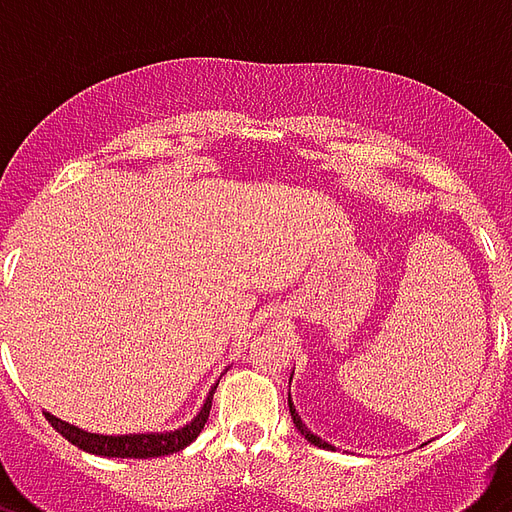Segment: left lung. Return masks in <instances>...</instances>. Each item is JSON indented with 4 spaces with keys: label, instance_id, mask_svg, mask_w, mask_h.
Masks as SVG:
<instances>
[{
    "label": "left lung",
    "instance_id": "obj_1",
    "mask_svg": "<svg viewBox=\"0 0 512 512\" xmlns=\"http://www.w3.org/2000/svg\"><path fill=\"white\" fill-rule=\"evenodd\" d=\"M290 380H293V377H290ZM287 407H290V415H293L295 429L301 431V434H304V437L309 439V442H312V445H317V448H331V445H328V442H325V439H320V437H317V434H312V431L306 429V423H304V420H301V415H298V412H295L293 399H287Z\"/></svg>",
    "mask_w": 512,
    "mask_h": 512
}]
</instances>
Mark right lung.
Listing matches in <instances>:
<instances>
[{
    "label": "right lung",
    "instance_id": "add662e5",
    "mask_svg": "<svg viewBox=\"0 0 512 512\" xmlns=\"http://www.w3.org/2000/svg\"><path fill=\"white\" fill-rule=\"evenodd\" d=\"M219 385V382H217ZM214 385V388H217ZM214 388L208 391V396L203 399V407L198 410V415L192 420H187L184 426L173 431H146V434H92V431H83L67 420L56 418L51 412L48 415V423L54 426L59 434H62L67 442H73L86 453H94V456H108V458H154V456H170L176 450H184L198 437L203 426L208 420V410H211V399H214Z\"/></svg>",
    "mask_w": 512,
    "mask_h": 512
}]
</instances>
